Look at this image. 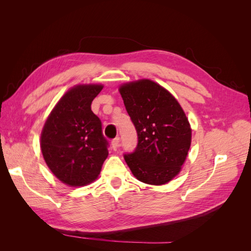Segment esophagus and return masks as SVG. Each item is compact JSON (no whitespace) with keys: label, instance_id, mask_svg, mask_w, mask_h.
Wrapping results in <instances>:
<instances>
[{"label":"esophagus","instance_id":"34e87169","mask_svg":"<svg viewBox=\"0 0 251 251\" xmlns=\"http://www.w3.org/2000/svg\"><path fill=\"white\" fill-rule=\"evenodd\" d=\"M119 147V137H115L112 140V148L113 150H117V148Z\"/></svg>","mask_w":251,"mask_h":251}]
</instances>
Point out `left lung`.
I'll list each match as a JSON object with an SVG mask.
<instances>
[{
  "instance_id": "8db88e82",
  "label": "left lung",
  "mask_w": 251,
  "mask_h": 251,
  "mask_svg": "<svg viewBox=\"0 0 251 251\" xmlns=\"http://www.w3.org/2000/svg\"><path fill=\"white\" fill-rule=\"evenodd\" d=\"M126 112L138 136L125 160L143 183H168L181 171L191 148L192 128L184 111L168 90L150 79L119 88Z\"/></svg>"
}]
</instances>
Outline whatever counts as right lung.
Masks as SVG:
<instances>
[{
	"label": "right lung",
	"instance_id": "add662e5",
	"mask_svg": "<svg viewBox=\"0 0 251 251\" xmlns=\"http://www.w3.org/2000/svg\"><path fill=\"white\" fill-rule=\"evenodd\" d=\"M101 85H78L60 98L41 135V149L50 171L70 186L92 183L109 155L101 121L91 110Z\"/></svg>",
	"mask_w": 251,
	"mask_h": 251
}]
</instances>
